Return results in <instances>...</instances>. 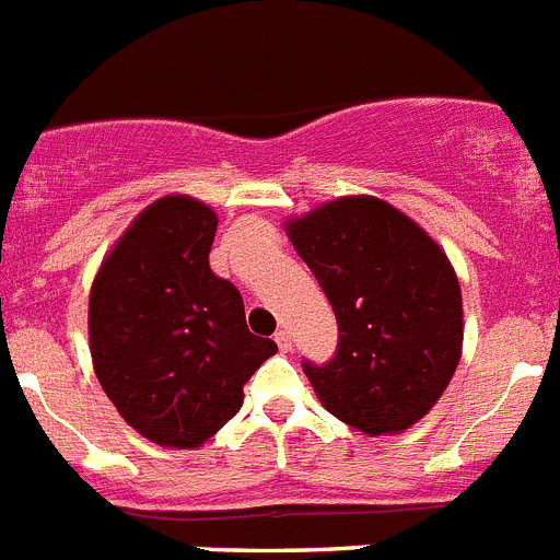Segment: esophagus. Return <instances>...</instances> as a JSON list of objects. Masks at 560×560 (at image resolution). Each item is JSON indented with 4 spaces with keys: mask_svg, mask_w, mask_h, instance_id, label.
<instances>
[{
    "mask_svg": "<svg viewBox=\"0 0 560 560\" xmlns=\"http://www.w3.org/2000/svg\"><path fill=\"white\" fill-rule=\"evenodd\" d=\"M275 342H277V348H280V351H283V353L291 351V334L289 331H277L275 334Z\"/></svg>",
    "mask_w": 560,
    "mask_h": 560,
    "instance_id": "1",
    "label": "esophagus"
}]
</instances>
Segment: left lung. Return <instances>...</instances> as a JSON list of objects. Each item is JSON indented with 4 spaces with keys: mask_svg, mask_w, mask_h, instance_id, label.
I'll list each match as a JSON object with an SVG mask.
<instances>
[{
    "mask_svg": "<svg viewBox=\"0 0 560 560\" xmlns=\"http://www.w3.org/2000/svg\"><path fill=\"white\" fill-rule=\"evenodd\" d=\"M326 291L337 357L303 371L328 413L365 436H394L428 413L462 360V289L417 221L371 195L328 200L285 221Z\"/></svg>",
    "mask_w": 560,
    "mask_h": 560,
    "instance_id": "8db88e82",
    "label": "left lung"
}]
</instances>
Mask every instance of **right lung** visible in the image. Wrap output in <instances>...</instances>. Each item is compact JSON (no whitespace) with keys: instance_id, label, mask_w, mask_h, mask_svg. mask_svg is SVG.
<instances>
[{"instance_id":"1","label":"right lung","mask_w":560,"mask_h":560,"mask_svg":"<svg viewBox=\"0 0 560 560\" xmlns=\"http://www.w3.org/2000/svg\"><path fill=\"white\" fill-rule=\"evenodd\" d=\"M218 214L166 195L109 248L90 289V357L104 394L143 439L195 451L241 410L277 353L246 328L241 291L209 269Z\"/></svg>"}]
</instances>
